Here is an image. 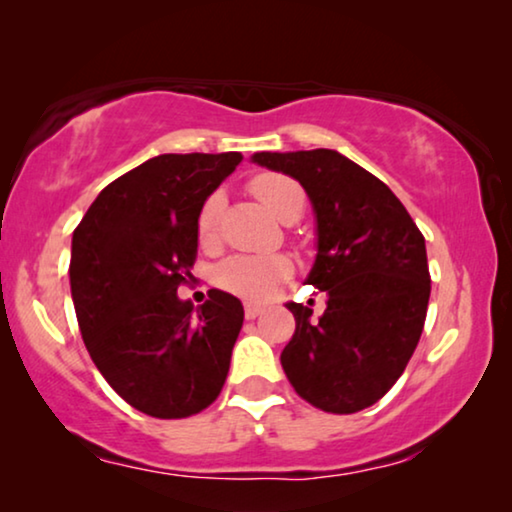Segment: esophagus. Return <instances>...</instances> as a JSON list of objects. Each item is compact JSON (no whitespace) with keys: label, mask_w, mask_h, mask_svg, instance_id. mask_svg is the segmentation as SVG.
<instances>
[{"label":"esophagus","mask_w":512,"mask_h":512,"mask_svg":"<svg viewBox=\"0 0 512 512\" xmlns=\"http://www.w3.org/2000/svg\"><path fill=\"white\" fill-rule=\"evenodd\" d=\"M261 312H263L261 305H256V303H244V317H247V319H256Z\"/></svg>","instance_id":"34e87169"}]
</instances>
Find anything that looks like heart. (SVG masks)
<instances>
[{"label": "heart", "mask_w": 512, "mask_h": 512, "mask_svg": "<svg viewBox=\"0 0 512 512\" xmlns=\"http://www.w3.org/2000/svg\"><path fill=\"white\" fill-rule=\"evenodd\" d=\"M249 191L277 221L289 223L296 221L303 214L305 193L298 181L284 174H258L249 181ZM221 212L219 195H209L205 205L198 214V237L200 242H209L214 237L216 221ZM291 263L284 256H235L219 268V284L226 291H233L237 296L261 300L272 291V286L289 277Z\"/></svg>", "instance_id": "1"}]
</instances>
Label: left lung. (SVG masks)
<instances>
[{
	"instance_id": "1",
	"label": "left lung",
	"mask_w": 512,
	"mask_h": 512,
	"mask_svg": "<svg viewBox=\"0 0 512 512\" xmlns=\"http://www.w3.org/2000/svg\"><path fill=\"white\" fill-rule=\"evenodd\" d=\"M305 188L317 221V256L305 282L326 310L286 303L296 333L282 368L300 398L335 415L380 401L403 375L431 296L424 235L391 188L333 149L251 156Z\"/></svg>"
}]
</instances>
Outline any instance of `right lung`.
<instances>
[{"mask_svg": "<svg viewBox=\"0 0 512 512\" xmlns=\"http://www.w3.org/2000/svg\"><path fill=\"white\" fill-rule=\"evenodd\" d=\"M237 151L163 153L104 188L72 235L69 284L90 359L144 415H198L221 394L244 307L212 289L177 296L198 254V214Z\"/></svg>", "mask_w": 512, "mask_h": 512, "instance_id": "obj_1", "label": "right lung"}]
</instances>
